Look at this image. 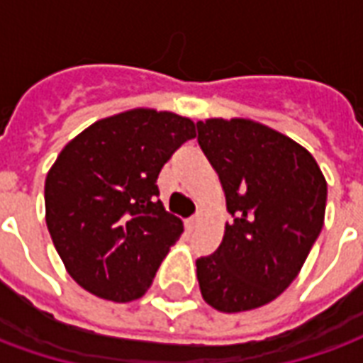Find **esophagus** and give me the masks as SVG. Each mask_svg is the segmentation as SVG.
<instances>
[{
    "mask_svg": "<svg viewBox=\"0 0 363 363\" xmlns=\"http://www.w3.org/2000/svg\"><path fill=\"white\" fill-rule=\"evenodd\" d=\"M202 221H204V213H202V212H196V213H194V216H192V218H190V220H189V228H190V229L198 228V225H200Z\"/></svg>",
    "mask_w": 363,
    "mask_h": 363,
    "instance_id": "1",
    "label": "esophagus"
}]
</instances>
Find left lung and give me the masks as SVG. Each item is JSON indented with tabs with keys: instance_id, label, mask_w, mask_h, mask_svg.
Listing matches in <instances>:
<instances>
[{
	"instance_id": "left-lung-1",
	"label": "left lung",
	"mask_w": 363,
	"mask_h": 363,
	"mask_svg": "<svg viewBox=\"0 0 363 363\" xmlns=\"http://www.w3.org/2000/svg\"><path fill=\"white\" fill-rule=\"evenodd\" d=\"M196 126L233 216L218 251L196 260L200 291L221 313L251 311L297 278L325 223L327 181L303 145L260 122Z\"/></svg>"
}]
</instances>
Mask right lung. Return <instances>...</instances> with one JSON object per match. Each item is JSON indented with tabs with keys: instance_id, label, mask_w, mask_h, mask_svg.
<instances>
[{
	"instance_id": "1",
	"label": "right lung",
	"mask_w": 363,
	"mask_h": 363,
	"mask_svg": "<svg viewBox=\"0 0 363 363\" xmlns=\"http://www.w3.org/2000/svg\"><path fill=\"white\" fill-rule=\"evenodd\" d=\"M196 135L186 116L132 108L96 120L60 151L44 182L46 225L83 289L124 303L150 289L184 231L157 200L161 167Z\"/></svg>"
}]
</instances>
